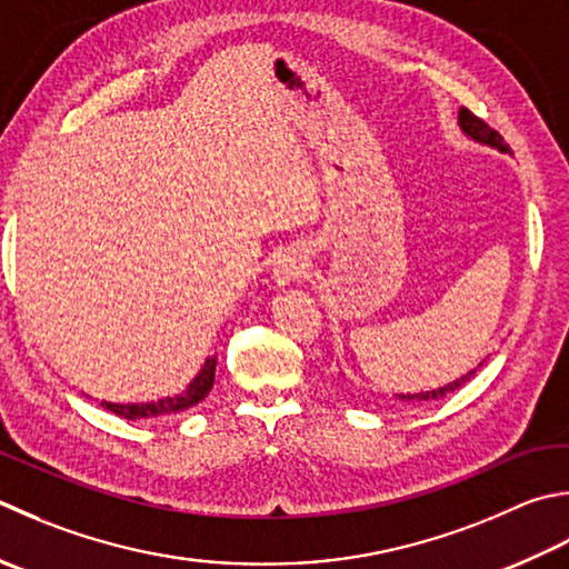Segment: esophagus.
Segmentation results:
<instances>
[{"label": "esophagus", "mask_w": 569, "mask_h": 569, "mask_svg": "<svg viewBox=\"0 0 569 569\" xmlns=\"http://www.w3.org/2000/svg\"><path fill=\"white\" fill-rule=\"evenodd\" d=\"M306 269H308V261H306L303 253L286 251L273 266V278H276L278 286H288L293 281H300V278L306 276Z\"/></svg>", "instance_id": "34e87169"}]
</instances>
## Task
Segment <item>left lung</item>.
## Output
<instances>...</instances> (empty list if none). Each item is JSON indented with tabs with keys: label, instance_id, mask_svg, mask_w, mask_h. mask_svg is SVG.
I'll list each match as a JSON object with an SVG mask.
<instances>
[{
	"label": "left lung",
	"instance_id": "1",
	"mask_svg": "<svg viewBox=\"0 0 569 569\" xmlns=\"http://www.w3.org/2000/svg\"><path fill=\"white\" fill-rule=\"evenodd\" d=\"M459 128L463 130V136L471 138L473 142H481V144H488V148H493V150H498V152H508V154H510L508 142H506L503 138H500L491 126H486V122H483L481 118H476L469 108H461V110H459ZM481 365H483V362H481ZM481 365H478V367H481ZM478 367H473L471 372L461 375L459 380H453V382L443 385V387H439V389H429V392H415V395H395V397L399 399V402L409 405V407H419V405L437 402V399L449 397L451 392H456V389L469 382L471 377L476 375Z\"/></svg>",
	"mask_w": 569,
	"mask_h": 569
}]
</instances>
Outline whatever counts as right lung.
Instances as JSON below:
<instances>
[{
    "label": "right lung",
    "instance_id": "right-lung-1",
    "mask_svg": "<svg viewBox=\"0 0 569 569\" xmlns=\"http://www.w3.org/2000/svg\"><path fill=\"white\" fill-rule=\"evenodd\" d=\"M214 372H217V355L214 358H207L202 370L194 377L192 382L187 385L184 392L174 395V397H162L154 399V402H138V405H118V402H100V407L113 411V415L122 419H154V417H167V415H180V411H187L197 407L202 399L209 395L211 385H214Z\"/></svg>",
    "mask_w": 569,
    "mask_h": 569
}]
</instances>
